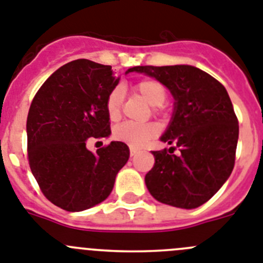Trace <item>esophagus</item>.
<instances>
[{"label":"esophagus","instance_id":"obj_1","mask_svg":"<svg viewBox=\"0 0 263 263\" xmlns=\"http://www.w3.org/2000/svg\"><path fill=\"white\" fill-rule=\"evenodd\" d=\"M129 153H131V157H134V156H136L137 153H140V151L137 148H135V146H129Z\"/></svg>","mask_w":263,"mask_h":263}]
</instances>
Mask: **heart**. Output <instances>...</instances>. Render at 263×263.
Masks as SVG:
<instances>
[{
    "label": "heart",
    "instance_id": "heart-1",
    "mask_svg": "<svg viewBox=\"0 0 263 263\" xmlns=\"http://www.w3.org/2000/svg\"><path fill=\"white\" fill-rule=\"evenodd\" d=\"M135 90L143 97L145 102L153 107L162 106L166 101L167 91L161 82L156 80H143L135 86ZM123 102L122 87H115L110 91L106 99V111L111 120H117L120 117ZM158 128L152 123L145 124H134V123H122L114 129V136L118 140L128 144L131 146H143L157 136Z\"/></svg>",
    "mask_w": 263,
    "mask_h": 263
}]
</instances>
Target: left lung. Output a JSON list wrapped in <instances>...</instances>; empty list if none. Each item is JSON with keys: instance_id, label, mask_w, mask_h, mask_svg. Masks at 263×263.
<instances>
[{"instance_id": "obj_1", "label": "left lung", "mask_w": 263, "mask_h": 263, "mask_svg": "<svg viewBox=\"0 0 263 263\" xmlns=\"http://www.w3.org/2000/svg\"><path fill=\"white\" fill-rule=\"evenodd\" d=\"M127 72L153 77L174 98L172 119L160 140L178 146L181 155L153 151L155 166L146 173V189L156 200L173 207L204 204L235 166L238 122L226 87L193 65H145Z\"/></svg>"}]
</instances>
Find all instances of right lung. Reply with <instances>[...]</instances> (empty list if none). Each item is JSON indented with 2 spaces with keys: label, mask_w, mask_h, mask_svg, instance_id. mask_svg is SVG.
<instances>
[{
  "label": "right lung",
  "mask_w": 263,
  "mask_h": 263,
  "mask_svg": "<svg viewBox=\"0 0 263 263\" xmlns=\"http://www.w3.org/2000/svg\"><path fill=\"white\" fill-rule=\"evenodd\" d=\"M119 80L110 65L70 61L49 76L30 106V167L44 196L65 211L102 203L128 161L129 149L122 141H111L97 153L86 148L89 137L111 135L106 99Z\"/></svg>",
  "instance_id": "right-lung-1"
}]
</instances>
